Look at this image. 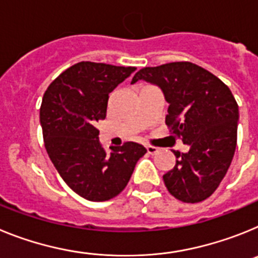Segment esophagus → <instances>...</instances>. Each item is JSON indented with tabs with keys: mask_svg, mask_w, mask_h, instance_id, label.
<instances>
[{
	"mask_svg": "<svg viewBox=\"0 0 258 258\" xmlns=\"http://www.w3.org/2000/svg\"><path fill=\"white\" fill-rule=\"evenodd\" d=\"M146 149H147V152H149L150 155H156L157 152H159V149H157V147H154V146H147Z\"/></svg>",
	"mask_w": 258,
	"mask_h": 258,
	"instance_id": "esophagus-1",
	"label": "esophagus"
}]
</instances>
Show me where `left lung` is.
Instances as JSON below:
<instances>
[{
	"mask_svg": "<svg viewBox=\"0 0 258 258\" xmlns=\"http://www.w3.org/2000/svg\"><path fill=\"white\" fill-rule=\"evenodd\" d=\"M140 80L161 89L169 103L165 124L188 146L184 154L173 151L174 168L163 175L166 188L183 203L206 200L226 175L235 152V98L218 77L190 61L142 68L132 84Z\"/></svg>",
	"mask_w": 258,
	"mask_h": 258,
	"instance_id": "8db88e82",
	"label": "left lung"
}]
</instances>
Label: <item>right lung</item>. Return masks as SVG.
I'll return each instance as SVG.
<instances>
[{
	"instance_id": "obj_1",
	"label": "right lung",
	"mask_w": 258,
	"mask_h": 258,
	"mask_svg": "<svg viewBox=\"0 0 258 258\" xmlns=\"http://www.w3.org/2000/svg\"><path fill=\"white\" fill-rule=\"evenodd\" d=\"M136 70L80 61L59 75L42 98L40 122L50 160L63 181L90 202L117 197L147 152L136 142L106 151L97 129L106 118L109 93Z\"/></svg>"
}]
</instances>
